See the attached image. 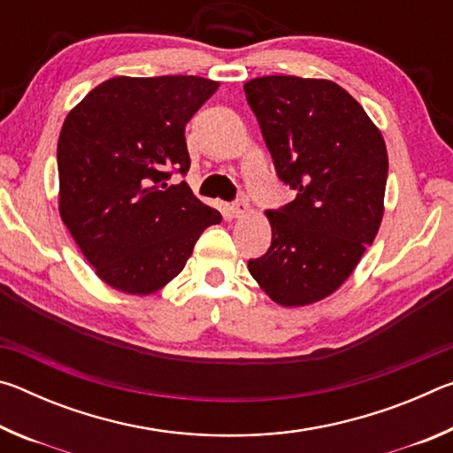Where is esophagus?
Wrapping results in <instances>:
<instances>
[{
  "label": "esophagus",
  "instance_id": "1",
  "mask_svg": "<svg viewBox=\"0 0 453 453\" xmlns=\"http://www.w3.org/2000/svg\"><path fill=\"white\" fill-rule=\"evenodd\" d=\"M229 210H232V213H234L235 218H243L245 213L250 211V203H248V199H245V197L235 199V202L232 203V208H229Z\"/></svg>",
  "mask_w": 453,
  "mask_h": 453
}]
</instances>
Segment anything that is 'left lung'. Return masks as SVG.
<instances>
[{"instance_id":"left-lung-1","label":"left lung","mask_w":453,"mask_h":453,"mask_svg":"<svg viewBox=\"0 0 453 453\" xmlns=\"http://www.w3.org/2000/svg\"><path fill=\"white\" fill-rule=\"evenodd\" d=\"M278 178L296 199L267 210L272 245L248 270L286 308L342 286L383 216L388 151L380 129L327 80L265 75L243 86Z\"/></svg>"}]
</instances>
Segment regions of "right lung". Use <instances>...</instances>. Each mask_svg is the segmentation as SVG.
Segmentation results:
<instances>
[{
	"label": "right lung",
	"instance_id": "right-lung-1",
	"mask_svg": "<svg viewBox=\"0 0 453 453\" xmlns=\"http://www.w3.org/2000/svg\"><path fill=\"white\" fill-rule=\"evenodd\" d=\"M197 75L113 78L67 113L58 142L59 213L107 286L151 294L178 275L221 213L186 181V126L216 94Z\"/></svg>",
	"mask_w": 453,
	"mask_h": 453
}]
</instances>
